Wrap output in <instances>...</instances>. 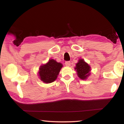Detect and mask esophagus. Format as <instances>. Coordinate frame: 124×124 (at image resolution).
Wrapping results in <instances>:
<instances>
[{
    "mask_svg": "<svg viewBox=\"0 0 124 124\" xmlns=\"http://www.w3.org/2000/svg\"><path fill=\"white\" fill-rule=\"evenodd\" d=\"M65 64L66 66H70L71 64V62H69V61H67L65 62Z\"/></svg>",
    "mask_w": 124,
    "mask_h": 124,
    "instance_id": "obj_1",
    "label": "esophagus"
}]
</instances>
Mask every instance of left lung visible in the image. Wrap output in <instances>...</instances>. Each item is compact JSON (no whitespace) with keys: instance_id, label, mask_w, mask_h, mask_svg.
<instances>
[{"instance_id":"left-lung-1","label":"left lung","mask_w":124,"mask_h":124,"mask_svg":"<svg viewBox=\"0 0 124 124\" xmlns=\"http://www.w3.org/2000/svg\"><path fill=\"white\" fill-rule=\"evenodd\" d=\"M75 69L78 76L81 79H86L90 74V66L83 59H80Z\"/></svg>"}]
</instances>
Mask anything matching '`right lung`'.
Instances as JSON below:
<instances>
[{"label":"right lung","instance_id":"right-lung-1","mask_svg":"<svg viewBox=\"0 0 124 124\" xmlns=\"http://www.w3.org/2000/svg\"><path fill=\"white\" fill-rule=\"evenodd\" d=\"M62 67V64L54 59H50L47 63L40 66L39 71V78L45 83H52L56 79Z\"/></svg>","mask_w":124,"mask_h":124}]
</instances>
